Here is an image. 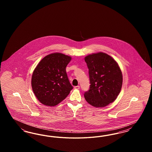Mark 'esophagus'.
Instances as JSON below:
<instances>
[{
    "label": "esophagus",
    "instance_id": "esophagus-1",
    "mask_svg": "<svg viewBox=\"0 0 152 152\" xmlns=\"http://www.w3.org/2000/svg\"><path fill=\"white\" fill-rule=\"evenodd\" d=\"M74 88H75V89H79L80 86H75V87H74Z\"/></svg>",
    "mask_w": 152,
    "mask_h": 152
}]
</instances>
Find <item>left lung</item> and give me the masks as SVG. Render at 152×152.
Returning a JSON list of instances; mask_svg holds the SVG:
<instances>
[{"label":"left lung","mask_w":152,"mask_h":152,"mask_svg":"<svg viewBox=\"0 0 152 152\" xmlns=\"http://www.w3.org/2000/svg\"><path fill=\"white\" fill-rule=\"evenodd\" d=\"M89 69L90 88L84 94L86 101L94 107L107 106L117 99L123 84V74L116 61L103 52L85 58Z\"/></svg>","instance_id":"1"}]
</instances>
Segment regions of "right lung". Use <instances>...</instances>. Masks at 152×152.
I'll use <instances>...</instances> for the list:
<instances>
[{"label": "right lung", "instance_id": "1", "mask_svg": "<svg viewBox=\"0 0 152 152\" xmlns=\"http://www.w3.org/2000/svg\"><path fill=\"white\" fill-rule=\"evenodd\" d=\"M71 60V56L57 52L45 56L36 66L31 86L37 99L44 105H58L72 89L66 73Z\"/></svg>", "mask_w": 152, "mask_h": 152}]
</instances>
